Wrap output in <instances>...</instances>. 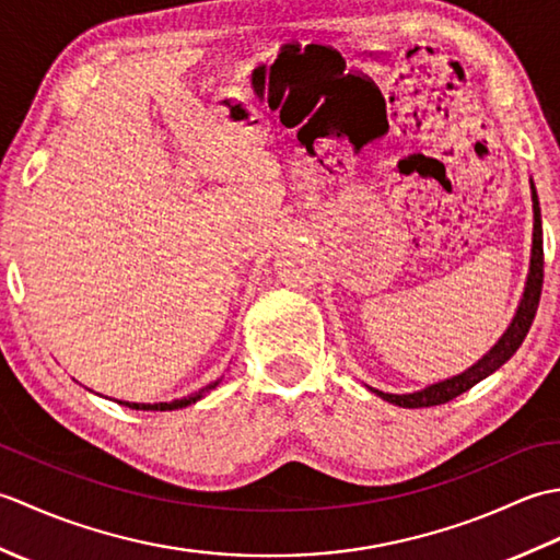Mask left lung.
Masks as SVG:
<instances>
[{
  "label": "left lung",
  "instance_id": "obj_1",
  "mask_svg": "<svg viewBox=\"0 0 560 560\" xmlns=\"http://www.w3.org/2000/svg\"><path fill=\"white\" fill-rule=\"evenodd\" d=\"M532 201H534V241H532V261H529V277H527V287L525 295H522V303L517 307V315L513 319V325L508 327L501 341L483 355V359L471 365L469 371H464L462 375H455L450 380H443V383L425 387L421 392H413V395H387V392L373 389L377 397H383L389 404H397V407L404 409H423V407H435V404H447L450 399L459 397L462 392L471 389L477 383H481L483 377H489L495 373L510 355H513L522 341H525L527 331L534 323V315H537L539 299H541V287H544V233H541V209H539V197H537V187L532 183Z\"/></svg>",
  "mask_w": 560,
  "mask_h": 560
}]
</instances>
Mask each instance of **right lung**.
Wrapping results in <instances>:
<instances>
[{
  "instance_id": "obj_1",
  "label": "right lung",
  "mask_w": 560,
  "mask_h": 560,
  "mask_svg": "<svg viewBox=\"0 0 560 560\" xmlns=\"http://www.w3.org/2000/svg\"><path fill=\"white\" fill-rule=\"evenodd\" d=\"M221 383L219 380H213V383H209L207 387H201L199 392H195V395L189 397H183V399H173V401H161V404H135V401H120V404H127L129 409H141V411H173V409H183L187 407V404H195L197 399H201L207 395V392H211L213 387H217Z\"/></svg>"
}]
</instances>
